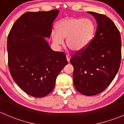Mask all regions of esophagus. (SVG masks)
<instances>
[{
	"label": "esophagus",
	"instance_id": "34e87169",
	"mask_svg": "<svg viewBox=\"0 0 124 124\" xmlns=\"http://www.w3.org/2000/svg\"><path fill=\"white\" fill-rule=\"evenodd\" d=\"M66 57H67V59L68 62H70V59H71V56L70 54H67L66 55Z\"/></svg>",
	"mask_w": 124,
	"mask_h": 124
}]
</instances>
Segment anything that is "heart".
Segmentation results:
<instances>
[{
	"label": "heart",
	"mask_w": 124,
	"mask_h": 124,
	"mask_svg": "<svg viewBox=\"0 0 124 124\" xmlns=\"http://www.w3.org/2000/svg\"><path fill=\"white\" fill-rule=\"evenodd\" d=\"M56 30L52 31V40L56 47L62 46L63 39L69 48L80 52L87 47L93 38L95 26L87 18H65L57 24Z\"/></svg>",
	"instance_id": "1"
}]
</instances>
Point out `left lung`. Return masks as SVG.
<instances>
[{"mask_svg": "<svg viewBox=\"0 0 124 124\" xmlns=\"http://www.w3.org/2000/svg\"><path fill=\"white\" fill-rule=\"evenodd\" d=\"M97 23L95 35L84 50L70 59L74 67L75 88L82 94L95 95L104 91L113 81L121 60V39L114 23L105 15L87 12Z\"/></svg>", "mask_w": 124, "mask_h": 124, "instance_id": "left-lung-1", "label": "left lung"}]
</instances>
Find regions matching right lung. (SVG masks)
<instances>
[{"mask_svg":"<svg viewBox=\"0 0 124 124\" xmlns=\"http://www.w3.org/2000/svg\"><path fill=\"white\" fill-rule=\"evenodd\" d=\"M59 12H26L15 22L8 35L10 73L18 86L32 97L49 94L57 76L68 63L65 54L52 50L45 39L50 37Z\"/></svg>","mask_w":124,"mask_h":124,"instance_id":"obj_1","label":"right lung"}]
</instances>
